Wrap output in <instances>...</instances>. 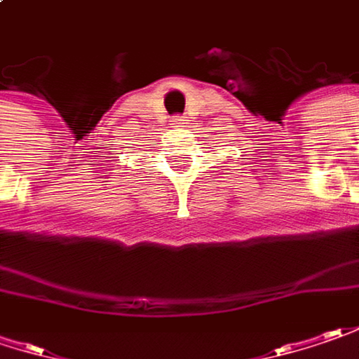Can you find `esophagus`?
<instances>
[{"label": "esophagus", "mask_w": 359, "mask_h": 359, "mask_svg": "<svg viewBox=\"0 0 359 359\" xmlns=\"http://www.w3.org/2000/svg\"><path fill=\"white\" fill-rule=\"evenodd\" d=\"M170 122H172V126H180V124H184V118H182V116H175V118H172V120H170Z\"/></svg>", "instance_id": "esophagus-1"}]
</instances>
